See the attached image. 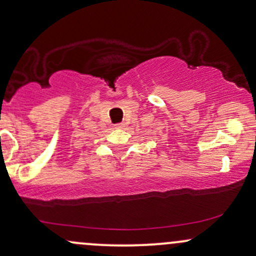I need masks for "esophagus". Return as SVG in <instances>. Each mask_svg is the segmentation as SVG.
<instances>
[{
    "instance_id": "34e87169",
    "label": "esophagus",
    "mask_w": 256,
    "mask_h": 256,
    "mask_svg": "<svg viewBox=\"0 0 256 256\" xmlns=\"http://www.w3.org/2000/svg\"><path fill=\"white\" fill-rule=\"evenodd\" d=\"M114 128H125V124H124V122H120V124L114 125Z\"/></svg>"
}]
</instances>
